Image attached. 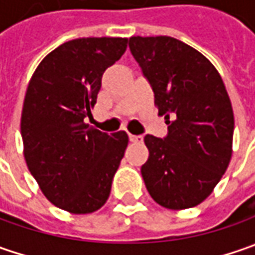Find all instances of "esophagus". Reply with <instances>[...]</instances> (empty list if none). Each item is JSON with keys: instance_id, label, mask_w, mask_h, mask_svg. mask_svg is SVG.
<instances>
[{"instance_id": "34e87169", "label": "esophagus", "mask_w": 255, "mask_h": 255, "mask_svg": "<svg viewBox=\"0 0 255 255\" xmlns=\"http://www.w3.org/2000/svg\"><path fill=\"white\" fill-rule=\"evenodd\" d=\"M129 140L133 143H142L143 137L142 136H134V134H129Z\"/></svg>"}]
</instances>
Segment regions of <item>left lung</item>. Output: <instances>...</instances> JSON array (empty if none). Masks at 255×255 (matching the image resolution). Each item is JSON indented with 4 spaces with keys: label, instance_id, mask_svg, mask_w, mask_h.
I'll use <instances>...</instances> for the list:
<instances>
[{
    "label": "left lung",
    "instance_id": "obj_1",
    "mask_svg": "<svg viewBox=\"0 0 255 255\" xmlns=\"http://www.w3.org/2000/svg\"><path fill=\"white\" fill-rule=\"evenodd\" d=\"M129 48L169 125L164 139L144 136L146 189L166 209L194 207L210 196L231 160L234 113L224 82L204 55L176 38L132 36Z\"/></svg>",
    "mask_w": 255,
    "mask_h": 255
}]
</instances>
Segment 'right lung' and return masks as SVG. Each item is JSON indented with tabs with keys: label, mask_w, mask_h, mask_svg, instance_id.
<instances>
[{
	"label": "right lung",
	"mask_w": 255,
	"mask_h": 255,
	"mask_svg": "<svg viewBox=\"0 0 255 255\" xmlns=\"http://www.w3.org/2000/svg\"><path fill=\"white\" fill-rule=\"evenodd\" d=\"M128 38H79L45 56L25 93L21 136L26 166L44 196L72 214L106 203L129 137L85 123L106 68L121 59Z\"/></svg>",
	"instance_id": "right-lung-1"
}]
</instances>
